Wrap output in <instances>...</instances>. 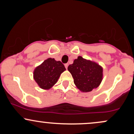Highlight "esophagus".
Masks as SVG:
<instances>
[{"label":"esophagus","instance_id":"1","mask_svg":"<svg viewBox=\"0 0 134 134\" xmlns=\"http://www.w3.org/2000/svg\"><path fill=\"white\" fill-rule=\"evenodd\" d=\"M68 65H69L68 64H65V67L66 69H67V67H68Z\"/></svg>","mask_w":134,"mask_h":134}]
</instances>
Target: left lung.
I'll return each instance as SVG.
<instances>
[{
    "label": "left lung",
    "mask_w": 134,
    "mask_h": 134,
    "mask_svg": "<svg viewBox=\"0 0 134 134\" xmlns=\"http://www.w3.org/2000/svg\"><path fill=\"white\" fill-rule=\"evenodd\" d=\"M76 86L82 92L91 91L99 86L102 81L103 69L101 66L78 57L72 64L69 65Z\"/></svg>",
    "instance_id": "obj_1"
}]
</instances>
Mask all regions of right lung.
Returning a JSON list of instances; mask_svg holds the SVG:
<instances>
[{"label":"right lung","instance_id":"add662e5","mask_svg":"<svg viewBox=\"0 0 134 134\" xmlns=\"http://www.w3.org/2000/svg\"><path fill=\"white\" fill-rule=\"evenodd\" d=\"M64 70L65 67L60 61L49 58L35 69L34 79L41 88L48 90L57 82Z\"/></svg>","mask_w":134,"mask_h":134}]
</instances>
